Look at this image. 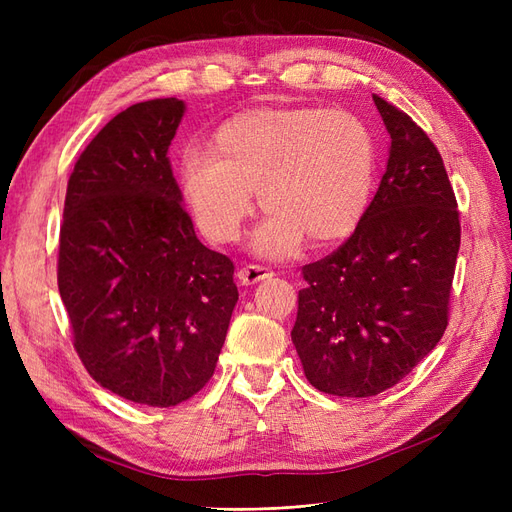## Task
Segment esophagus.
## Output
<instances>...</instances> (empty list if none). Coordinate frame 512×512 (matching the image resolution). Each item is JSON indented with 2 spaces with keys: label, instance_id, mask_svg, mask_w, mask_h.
Here are the masks:
<instances>
[{
  "label": "esophagus",
  "instance_id": "obj_1",
  "mask_svg": "<svg viewBox=\"0 0 512 512\" xmlns=\"http://www.w3.org/2000/svg\"><path fill=\"white\" fill-rule=\"evenodd\" d=\"M267 277H273V271L262 267V265H245L239 273H237V280L243 284V286H252L256 282H262L267 280Z\"/></svg>",
  "mask_w": 512,
  "mask_h": 512
}]
</instances>
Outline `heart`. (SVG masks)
Instances as JSON below:
<instances>
[{"label":"heart","mask_w":512,"mask_h":512,"mask_svg":"<svg viewBox=\"0 0 512 512\" xmlns=\"http://www.w3.org/2000/svg\"><path fill=\"white\" fill-rule=\"evenodd\" d=\"M376 179V141L348 108H262L232 117L211 151L188 147L179 183L196 226L215 243L239 237L254 207L269 220L254 237L260 254L290 256L305 237H348L367 211Z\"/></svg>","instance_id":"heart-1"}]
</instances>
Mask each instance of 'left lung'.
<instances>
[{
	"mask_svg": "<svg viewBox=\"0 0 512 512\" xmlns=\"http://www.w3.org/2000/svg\"><path fill=\"white\" fill-rule=\"evenodd\" d=\"M374 104L391 134L386 173L352 235L301 269L290 333L309 384L337 397L391 389L438 346L461 241L438 147L397 106Z\"/></svg>",
	"mask_w": 512,
	"mask_h": 512,
	"instance_id": "left-lung-1",
	"label": "left lung"
}]
</instances>
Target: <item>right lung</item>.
I'll list each match as a JSON object with an SVG mask.
<instances>
[{
    "mask_svg": "<svg viewBox=\"0 0 512 512\" xmlns=\"http://www.w3.org/2000/svg\"><path fill=\"white\" fill-rule=\"evenodd\" d=\"M183 102L132 104L68 179L57 286L74 350L104 389L170 408L211 380L239 290L198 241L166 158Z\"/></svg>",
    "mask_w": 512,
    "mask_h": 512,
    "instance_id": "obj_1",
    "label": "right lung"
}]
</instances>
